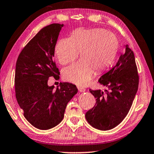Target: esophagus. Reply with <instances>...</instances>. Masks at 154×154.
I'll return each mask as SVG.
<instances>
[{
  "mask_svg": "<svg viewBox=\"0 0 154 154\" xmlns=\"http://www.w3.org/2000/svg\"><path fill=\"white\" fill-rule=\"evenodd\" d=\"M78 90H79V91L80 92V93H83V92H84L85 91H86V89H85L84 88H83V87L79 86V87H78Z\"/></svg>",
  "mask_w": 154,
  "mask_h": 154,
  "instance_id": "34e87169",
  "label": "esophagus"
}]
</instances>
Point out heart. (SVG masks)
<instances>
[{
  "label": "heart",
  "mask_w": 154,
  "mask_h": 154,
  "mask_svg": "<svg viewBox=\"0 0 154 154\" xmlns=\"http://www.w3.org/2000/svg\"><path fill=\"white\" fill-rule=\"evenodd\" d=\"M119 41L113 33L102 28L77 29L70 38L57 42L54 52L62 65L72 62L80 52L82 59L64 68L62 75L66 81L84 86L88 84L94 70L101 72L107 70L116 59Z\"/></svg>",
  "instance_id": "b5f03b06"
}]
</instances>
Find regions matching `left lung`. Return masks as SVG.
<instances>
[{"instance_id":"obj_1","label":"left lung","mask_w":154,"mask_h":154,"mask_svg":"<svg viewBox=\"0 0 154 154\" xmlns=\"http://www.w3.org/2000/svg\"><path fill=\"white\" fill-rule=\"evenodd\" d=\"M98 82L109 91L106 90L104 94L101 90H89L96 98V103L85 117L94 128L110 130L127 116L138 88L139 76L134 53L128 45H125V53L120 55L116 65Z\"/></svg>"}]
</instances>
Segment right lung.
Masks as SVG:
<instances>
[{
  "label": "right lung",
  "mask_w": 154,
  "mask_h": 154,
  "mask_svg": "<svg viewBox=\"0 0 154 154\" xmlns=\"http://www.w3.org/2000/svg\"><path fill=\"white\" fill-rule=\"evenodd\" d=\"M63 24L45 26L18 55L15 70L16 97L26 120L34 127L47 130L62 121L70 100L76 95L75 85L63 82L54 91L49 77L59 78L54 61V48Z\"/></svg>",
  "instance_id": "right-lung-1"
}]
</instances>
